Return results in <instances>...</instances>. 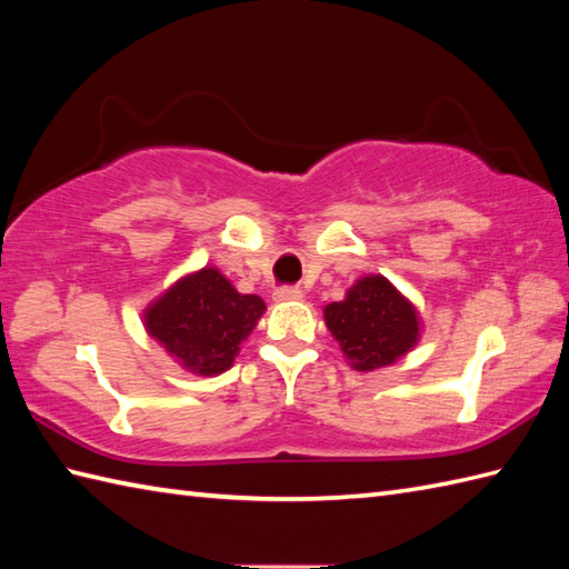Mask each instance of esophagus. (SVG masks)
<instances>
[{
  "label": "esophagus",
  "mask_w": 569,
  "mask_h": 569,
  "mask_svg": "<svg viewBox=\"0 0 569 569\" xmlns=\"http://www.w3.org/2000/svg\"><path fill=\"white\" fill-rule=\"evenodd\" d=\"M273 300L276 303H298V300H303V291L300 288H278Z\"/></svg>",
  "instance_id": "1"
}]
</instances>
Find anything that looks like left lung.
I'll list each match as a JSON object with an SVG mask.
<instances>
[{
	"label": "left lung",
	"instance_id": "1",
	"mask_svg": "<svg viewBox=\"0 0 569 569\" xmlns=\"http://www.w3.org/2000/svg\"><path fill=\"white\" fill-rule=\"evenodd\" d=\"M322 318L347 365L365 373L396 365L422 335L413 300L381 273L359 276L342 300L322 308Z\"/></svg>",
	"mask_w": 569,
	"mask_h": 569
}]
</instances>
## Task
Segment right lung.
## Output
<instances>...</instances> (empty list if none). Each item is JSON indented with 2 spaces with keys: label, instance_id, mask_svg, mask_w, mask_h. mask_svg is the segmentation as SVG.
Here are the masks:
<instances>
[{
  "label": "right lung",
  "instance_id": "right-lung-1",
  "mask_svg": "<svg viewBox=\"0 0 569 569\" xmlns=\"http://www.w3.org/2000/svg\"><path fill=\"white\" fill-rule=\"evenodd\" d=\"M263 312L259 296L239 293L217 266H202L156 296L141 310V322L180 369L217 377L234 365Z\"/></svg>",
  "mask_w": 569,
  "mask_h": 569
}]
</instances>
